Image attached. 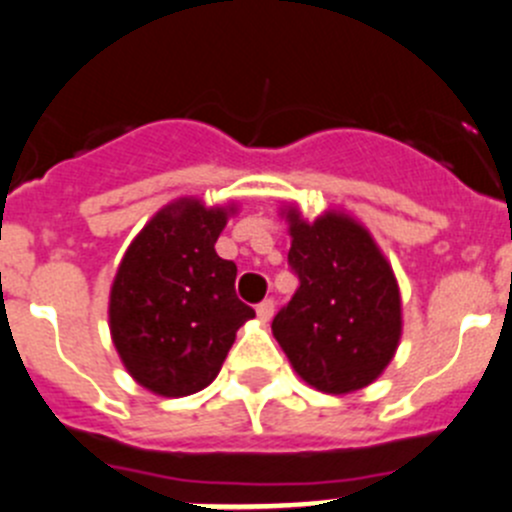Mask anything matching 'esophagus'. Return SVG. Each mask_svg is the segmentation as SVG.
<instances>
[{"mask_svg": "<svg viewBox=\"0 0 512 512\" xmlns=\"http://www.w3.org/2000/svg\"><path fill=\"white\" fill-rule=\"evenodd\" d=\"M256 314H259L261 321H269L274 316V299H264L259 306H256Z\"/></svg>", "mask_w": 512, "mask_h": 512, "instance_id": "1", "label": "esophagus"}]
</instances>
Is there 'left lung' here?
<instances>
[{
    "instance_id": "left-lung-1",
    "label": "left lung",
    "mask_w": 512,
    "mask_h": 512,
    "mask_svg": "<svg viewBox=\"0 0 512 512\" xmlns=\"http://www.w3.org/2000/svg\"><path fill=\"white\" fill-rule=\"evenodd\" d=\"M289 266L299 279L274 337L304 382L329 394L372 384L394 357L402 309L392 266L344 213L314 223L289 211Z\"/></svg>"
}]
</instances>
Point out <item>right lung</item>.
Returning <instances> with one entry per match:
<instances>
[{
    "label": "right lung",
    "instance_id": "1",
    "mask_svg": "<svg viewBox=\"0 0 512 512\" xmlns=\"http://www.w3.org/2000/svg\"><path fill=\"white\" fill-rule=\"evenodd\" d=\"M223 208L183 198L138 233L110 291V332L128 372L150 392L186 397L208 387L256 316L236 296V264L216 241Z\"/></svg>",
    "mask_w": 512,
    "mask_h": 512
}]
</instances>
